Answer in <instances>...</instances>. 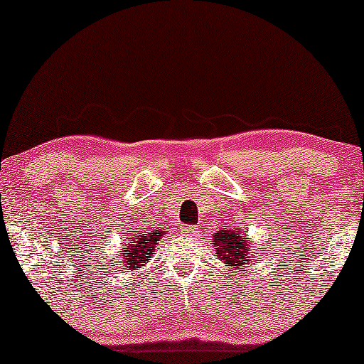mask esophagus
Wrapping results in <instances>:
<instances>
[{
  "instance_id": "obj_1",
  "label": "esophagus",
  "mask_w": 364,
  "mask_h": 364,
  "mask_svg": "<svg viewBox=\"0 0 364 364\" xmlns=\"http://www.w3.org/2000/svg\"><path fill=\"white\" fill-rule=\"evenodd\" d=\"M183 233H186L187 237H197V235H198L197 228H196V227H191V225L183 227Z\"/></svg>"
}]
</instances>
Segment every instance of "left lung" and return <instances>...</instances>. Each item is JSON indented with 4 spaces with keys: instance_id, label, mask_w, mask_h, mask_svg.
I'll list each match as a JSON object with an SVG mask.
<instances>
[{
    "instance_id": "left-lung-1",
    "label": "left lung",
    "mask_w": 364,
    "mask_h": 364,
    "mask_svg": "<svg viewBox=\"0 0 364 364\" xmlns=\"http://www.w3.org/2000/svg\"><path fill=\"white\" fill-rule=\"evenodd\" d=\"M247 232L248 227H228L220 228L212 237L217 258L232 270L245 272V268L252 265V262H257V247H253L252 242L247 240Z\"/></svg>"
}]
</instances>
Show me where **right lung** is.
Segmentation results:
<instances>
[{
  "instance_id": "1",
  "label": "right lung",
  "mask_w": 364,
  "mask_h": 364,
  "mask_svg": "<svg viewBox=\"0 0 364 364\" xmlns=\"http://www.w3.org/2000/svg\"><path fill=\"white\" fill-rule=\"evenodd\" d=\"M166 232L156 225H137L124 235L122 248L116 258H111L112 267L119 272H141L149 265V260L154 257V252Z\"/></svg>"
}]
</instances>
